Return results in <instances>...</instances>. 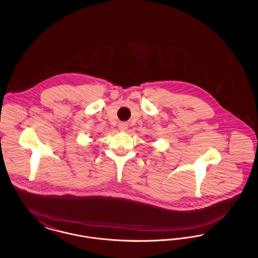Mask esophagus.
<instances>
[{
    "label": "esophagus",
    "mask_w": 258,
    "mask_h": 258,
    "mask_svg": "<svg viewBox=\"0 0 258 258\" xmlns=\"http://www.w3.org/2000/svg\"><path fill=\"white\" fill-rule=\"evenodd\" d=\"M118 128L121 132H125L127 130V123H120L118 124Z\"/></svg>",
    "instance_id": "1"
}]
</instances>
